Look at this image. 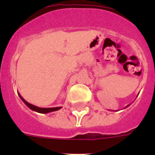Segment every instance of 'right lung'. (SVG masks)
<instances>
[{
  "label": "right lung",
  "mask_w": 155,
  "mask_h": 155,
  "mask_svg": "<svg viewBox=\"0 0 155 155\" xmlns=\"http://www.w3.org/2000/svg\"><path fill=\"white\" fill-rule=\"evenodd\" d=\"M19 97L23 101V102L26 104V105L30 108V109H32V110L35 111V112H38V113H50V112H54V111H56V110H58L59 108H61L60 107H57V108H38V107H36V106L33 105L31 104L28 103L27 101H25V100L23 99L22 97H21L20 95H19Z\"/></svg>",
  "instance_id": "add662e5"
}]
</instances>
